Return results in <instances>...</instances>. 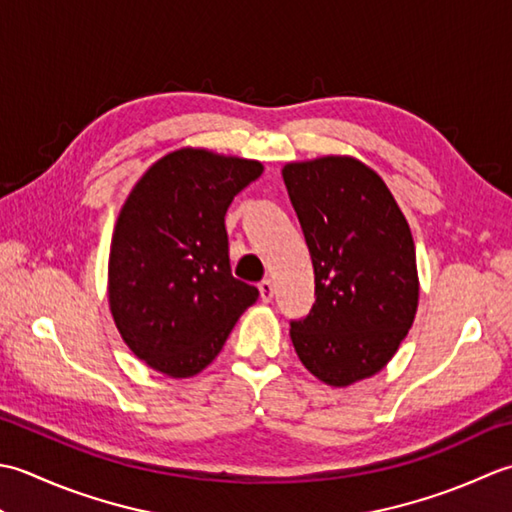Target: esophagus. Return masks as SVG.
Here are the masks:
<instances>
[{"label":"esophagus","mask_w":512,"mask_h":512,"mask_svg":"<svg viewBox=\"0 0 512 512\" xmlns=\"http://www.w3.org/2000/svg\"><path fill=\"white\" fill-rule=\"evenodd\" d=\"M258 291H260V300L263 302L274 300V283H271V280H263V283H258Z\"/></svg>","instance_id":"34e87169"}]
</instances>
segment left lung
Instances as JSON below:
<instances>
[{
	"label": "left lung",
	"instance_id": "obj_1",
	"mask_svg": "<svg viewBox=\"0 0 512 512\" xmlns=\"http://www.w3.org/2000/svg\"><path fill=\"white\" fill-rule=\"evenodd\" d=\"M283 179L316 274L314 307L289 336L309 373L349 387L387 367L415 320L411 227L380 174L353 156L287 163Z\"/></svg>",
	"mask_w": 512,
	"mask_h": 512
}]
</instances>
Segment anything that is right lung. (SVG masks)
<instances>
[{"label": "right lung", "instance_id": "add662e5", "mask_svg": "<svg viewBox=\"0 0 512 512\" xmlns=\"http://www.w3.org/2000/svg\"><path fill=\"white\" fill-rule=\"evenodd\" d=\"M263 163L181 148L152 163L125 198L108 260L123 342L170 378L201 373L258 300L229 269L225 214Z\"/></svg>", "mask_w": 512, "mask_h": 512}]
</instances>
